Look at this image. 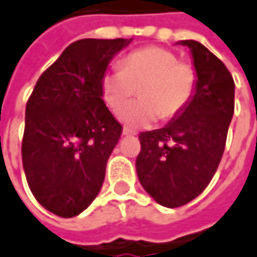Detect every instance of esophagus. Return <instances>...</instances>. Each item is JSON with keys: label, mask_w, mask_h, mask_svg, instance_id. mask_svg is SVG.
<instances>
[{"label": "esophagus", "mask_w": 257, "mask_h": 257, "mask_svg": "<svg viewBox=\"0 0 257 257\" xmlns=\"http://www.w3.org/2000/svg\"><path fill=\"white\" fill-rule=\"evenodd\" d=\"M135 134H137L135 131L129 128H123V132H122V135H125V137H131V135H135Z\"/></svg>", "instance_id": "34e87169"}]
</instances>
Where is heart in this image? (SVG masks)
<instances>
[{"mask_svg":"<svg viewBox=\"0 0 257 257\" xmlns=\"http://www.w3.org/2000/svg\"><path fill=\"white\" fill-rule=\"evenodd\" d=\"M101 78V92L107 105L117 111L140 89L141 101L120 111V120L129 126H149L158 120L179 117L192 102L198 73L190 62L164 47L150 46L131 52Z\"/></svg>","mask_w":257,"mask_h":257,"instance_id":"1","label":"heart"}]
</instances>
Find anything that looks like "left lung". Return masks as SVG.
<instances>
[{
    "label": "left lung",
    "instance_id": "left-lung-1",
    "mask_svg": "<svg viewBox=\"0 0 257 257\" xmlns=\"http://www.w3.org/2000/svg\"><path fill=\"white\" fill-rule=\"evenodd\" d=\"M193 56L198 87L192 102L165 128L140 134L137 174L161 205L177 208L211 181L225 152L233 114L235 83L225 64L195 40H183Z\"/></svg>",
    "mask_w": 257,
    "mask_h": 257
}]
</instances>
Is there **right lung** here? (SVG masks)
Instances as JSON below:
<instances>
[{"label": "right lung", "mask_w": 257, "mask_h": 257, "mask_svg": "<svg viewBox=\"0 0 257 257\" xmlns=\"http://www.w3.org/2000/svg\"><path fill=\"white\" fill-rule=\"evenodd\" d=\"M131 40L71 43L40 76L25 111L22 162L35 199L74 217L99 193L122 125L105 107L101 78Z\"/></svg>", "instance_id": "obj_1"}]
</instances>
